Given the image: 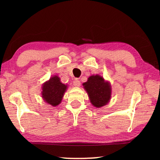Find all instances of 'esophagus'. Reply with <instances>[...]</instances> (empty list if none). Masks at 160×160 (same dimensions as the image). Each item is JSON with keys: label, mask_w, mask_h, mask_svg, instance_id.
<instances>
[{"label": "esophagus", "mask_w": 160, "mask_h": 160, "mask_svg": "<svg viewBox=\"0 0 160 160\" xmlns=\"http://www.w3.org/2000/svg\"><path fill=\"white\" fill-rule=\"evenodd\" d=\"M73 85H74V87H80V85H81L80 81L78 80V79H76V80L73 82Z\"/></svg>", "instance_id": "34e87169"}]
</instances>
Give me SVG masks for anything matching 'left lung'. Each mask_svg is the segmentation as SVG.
Returning a JSON list of instances; mask_svg holds the SVG:
<instances>
[{"mask_svg": "<svg viewBox=\"0 0 160 160\" xmlns=\"http://www.w3.org/2000/svg\"><path fill=\"white\" fill-rule=\"evenodd\" d=\"M90 102L96 108H101L110 101L111 87L109 82L98 75H92L83 84Z\"/></svg>", "mask_w": 160, "mask_h": 160, "instance_id": "8db88e82", "label": "left lung"}]
</instances>
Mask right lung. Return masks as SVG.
Segmentation results:
<instances>
[{
	"label": "right lung",
	"mask_w": 160,
	"mask_h": 160,
	"mask_svg": "<svg viewBox=\"0 0 160 160\" xmlns=\"http://www.w3.org/2000/svg\"><path fill=\"white\" fill-rule=\"evenodd\" d=\"M41 96L43 100L49 105L55 107L62 101L68 85L60 82L58 76H53L42 85Z\"/></svg>",
	"instance_id": "add662e5"
}]
</instances>
